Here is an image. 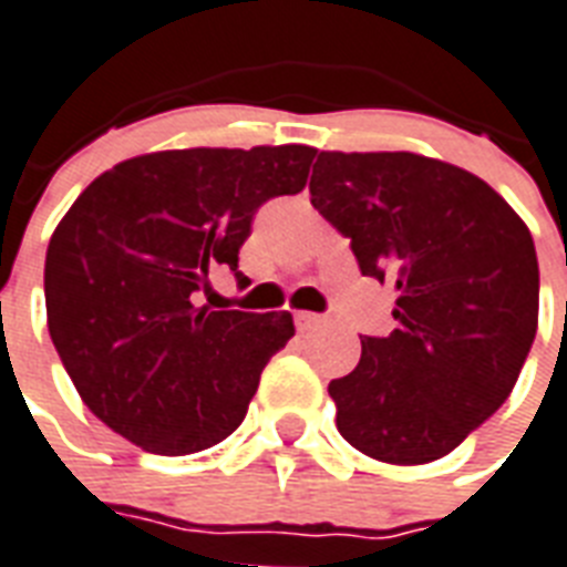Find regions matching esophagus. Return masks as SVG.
I'll return each mask as SVG.
<instances>
[{
  "mask_svg": "<svg viewBox=\"0 0 567 567\" xmlns=\"http://www.w3.org/2000/svg\"><path fill=\"white\" fill-rule=\"evenodd\" d=\"M323 315H315V311H293V323H297V329L300 332H309V329L320 327L323 323Z\"/></svg>",
  "mask_w": 567,
  "mask_h": 567,
  "instance_id": "obj_1",
  "label": "esophagus"
}]
</instances>
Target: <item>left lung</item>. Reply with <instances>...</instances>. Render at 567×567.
I'll return each mask as SVG.
<instances>
[{"instance_id": "8db88e82", "label": "left lung", "mask_w": 567, "mask_h": 567, "mask_svg": "<svg viewBox=\"0 0 567 567\" xmlns=\"http://www.w3.org/2000/svg\"><path fill=\"white\" fill-rule=\"evenodd\" d=\"M311 205L353 240L362 276L396 288V329L362 338L355 371L329 382L338 432L364 456H447L512 394L538 329L527 223L456 164L417 153H329Z\"/></svg>"}]
</instances>
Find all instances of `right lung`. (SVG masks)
Returning a JSON list of instances; mask_svg holds the SVG:
<instances>
[{"label": "right lung", "mask_w": 567, "mask_h": 567, "mask_svg": "<svg viewBox=\"0 0 567 567\" xmlns=\"http://www.w3.org/2000/svg\"><path fill=\"white\" fill-rule=\"evenodd\" d=\"M318 150L302 144L162 150L114 164L52 231L47 323L84 405L158 456H188L238 430L291 311H212L214 267L270 196L300 194Z\"/></svg>", "instance_id": "obj_1"}]
</instances>
